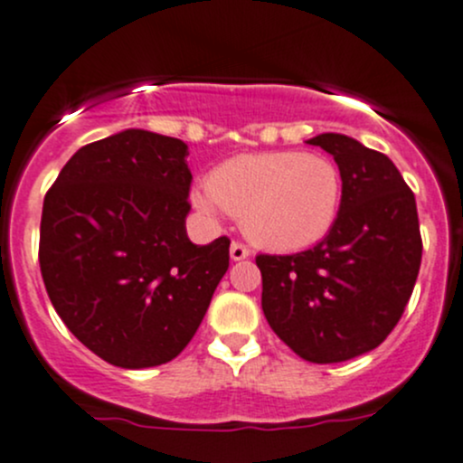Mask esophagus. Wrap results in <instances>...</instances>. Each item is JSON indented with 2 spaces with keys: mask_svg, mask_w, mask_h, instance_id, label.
Masks as SVG:
<instances>
[{
  "mask_svg": "<svg viewBox=\"0 0 463 463\" xmlns=\"http://www.w3.org/2000/svg\"><path fill=\"white\" fill-rule=\"evenodd\" d=\"M231 257H232V261H241V260H246V257H250V250H248V246L240 244V241H232Z\"/></svg>",
  "mask_w": 463,
  "mask_h": 463,
  "instance_id": "1",
  "label": "esophagus"
}]
</instances>
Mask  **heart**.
Segmentation results:
<instances>
[{
    "instance_id": "1",
    "label": "heart",
    "mask_w": 463,
    "mask_h": 463,
    "mask_svg": "<svg viewBox=\"0 0 463 463\" xmlns=\"http://www.w3.org/2000/svg\"><path fill=\"white\" fill-rule=\"evenodd\" d=\"M342 202L333 159L301 150L241 155L213 170L194 203L208 215L231 213L255 244L299 250L328 235Z\"/></svg>"
}]
</instances>
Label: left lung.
Segmentation results:
<instances>
[{
	"label": "left lung",
	"instance_id": "8db88e82",
	"mask_svg": "<svg viewBox=\"0 0 463 463\" xmlns=\"http://www.w3.org/2000/svg\"><path fill=\"white\" fill-rule=\"evenodd\" d=\"M308 144L342 173V203L328 235L293 255H257L261 308L301 359L337 364L377 348L415 288L421 232L415 194L395 164L346 135Z\"/></svg>",
	"mask_w": 463,
	"mask_h": 463
}]
</instances>
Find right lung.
<instances>
[{
  "label": "right lung",
  "mask_w": 463,
  "mask_h": 463,
  "mask_svg": "<svg viewBox=\"0 0 463 463\" xmlns=\"http://www.w3.org/2000/svg\"><path fill=\"white\" fill-rule=\"evenodd\" d=\"M188 146L124 130L81 146L43 197L39 269L57 315L97 357L150 368L197 333L228 270V237L186 235Z\"/></svg>",
  "instance_id": "right-lung-1"
}]
</instances>
